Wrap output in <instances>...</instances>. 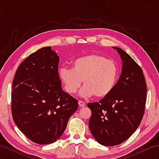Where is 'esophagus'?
Instances as JSON below:
<instances>
[{"mask_svg": "<svg viewBox=\"0 0 159 159\" xmlns=\"http://www.w3.org/2000/svg\"><path fill=\"white\" fill-rule=\"evenodd\" d=\"M78 104H79V106L82 107H84L85 106V103L83 102V101H79L78 102Z\"/></svg>", "mask_w": 159, "mask_h": 159, "instance_id": "obj_1", "label": "esophagus"}]
</instances>
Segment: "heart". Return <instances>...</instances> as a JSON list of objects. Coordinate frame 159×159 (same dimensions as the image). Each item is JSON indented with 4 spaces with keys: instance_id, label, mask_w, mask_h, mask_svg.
<instances>
[{
    "instance_id": "heart-1",
    "label": "heart",
    "mask_w": 159,
    "mask_h": 159,
    "mask_svg": "<svg viewBox=\"0 0 159 159\" xmlns=\"http://www.w3.org/2000/svg\"><path fill=\"white\" fill-rule=\"evenodd\" d=\"M71 69L61 68L59 71L61 81L66 91L74 94L82 84L81 94L96 98H107L113 92L119 78V68L116 62L105 56L91 54L73 61Z\"/></svg>"
}]
</instances>
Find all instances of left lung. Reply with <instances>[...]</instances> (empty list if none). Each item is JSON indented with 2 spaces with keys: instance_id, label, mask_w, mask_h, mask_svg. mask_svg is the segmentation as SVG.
Here are the masks:
<instances>
[{
  "instance_id": "8db88e82",
  "label": "left lung",
  "mask_w": 159,
  "mask_h": 159,
  "mask_svg": "<svg viewBox=\"0 0 159 159\" xmlns=\"http://www.w3.org/2000/svg\"><path fill=\"white\" fill-rule=\"evenodd\" d=\"M113 48L123 61L121 74L109 96L87 105L91 111L90 131L105 146L119 145L136 131L145 112L147 91L141 67L121 48Z\"/></svg>"
}]
</instances>
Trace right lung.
I'll use <instances>...</instances> for the list:
<instances>
[{
  "mask_svg": "<svg viewBox=\"0 0 159 159\" xmlns=\"http://www.w3.org/2000/svg\"><path fill=\"white\" fill-rule=\"evenodd\" d=\"M60 58L50 46L32 53L13 80L11 111L14 123L32 141L52 143L65 131L78 100L62 90Z\"/></svg>",
  "mask_w": 159,
  "mask_h": 159,
  "instance_id": "1",
  "label": "right lung"
}]
</instances>
